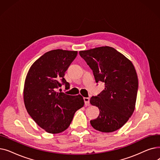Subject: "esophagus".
<instances>
[{"instance_id":"1","label":"esophagus","mask_w":160,"mask_h":160,"mask_svg":"<svg viewBox=\"0 0 160 160\" xmlns=\"http://www.w3.org/2000/svg\"><path fill=\"white\" fill-rule=\"evenodd\" d=\"M83 100H84L86 106H89L90 105V102H89L90 98L89 97H84V98H83Z\"/></svg>"}]
</instances>
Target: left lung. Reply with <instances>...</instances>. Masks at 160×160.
<instances>
[{"label":"left lung","instance_id":"left-lung-1","mask_svg":"<svg viewBox=\"0 0 160 160\" xmlns=\"http://www.w3.org/2000/svg\"><path fill=\"white\" fill-rule=\"evenodd\" d=\"M93 71L95 82H102L104 89L90 99L100 114L90 123L95 130L112 132L121 128L132 116L137 98L138 78L132 63L110 47L79 52Z\"/></svg>","mask_w":160,"mask_h":160}]
</instances>
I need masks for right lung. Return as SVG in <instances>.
<instances>
[{
    "instance_id": "1",
    "label": "right lung",
    "mask_w": 160,
    "mask_h": 160,
    "mask_svg": "<svg viewBox=\"0 0 160 160\" xmlns=\"http://www.w3.org/2000/svg\"><path fill=\"white\" fill-rule=\"evenodd\" d=\"M77 55V51L50 50L33 63L25 80L24 102L27 112L48 133L65 130L75 112L84 105L80 95L72 96L56 91L62 85L69 89L64 76Z\"/></svg>"
}]
</instances>
